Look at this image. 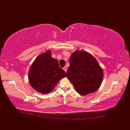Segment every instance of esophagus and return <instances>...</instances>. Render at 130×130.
I'll use <instances>...</instances> for the list:
<instances>
[{
	"label": "esophagus",
	"mask_w": 130,
	"mask_h": 130,
	"mask_svg": "<svg viewBox=\"0 0 130 130\" xmlns=\"http://www.w3.org/2000/svg\"><path fill=\"white\" fill-rule=\"evenodd\" d=\"M62 69H63V70L65 71V72H67V67H63Z\"/></svg>",
	"instance_id": "obj_1"
}]
</instances>
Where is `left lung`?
<instances>
[{"label": "left lung", "mask_w": 130, "mask_h": 130, "mask_svg": "<svg viewBox=\"0 0 130 130\" xmlns=\"http://www.w3.org/2000/svg\"><path fill=\"white\" fill-rule=\"evenodd\" d=\"M67 77L76 92L85 95L98 89L103 80V73L98 61L92 55L77 50L70 57Z\"/></svg>", "instance_id": "8db88e82"}]
</instances>
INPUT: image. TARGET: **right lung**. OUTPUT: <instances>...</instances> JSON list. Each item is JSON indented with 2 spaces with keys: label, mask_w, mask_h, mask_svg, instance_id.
<instances>
[{
  "label": "right lung",
  "mask_w": 130,
  "mask_h": 130,
  "mask_svg": "<svg viewBox=\"0 0 130 130\" xmlns=\"http://www.w3.org/2000/svg\"><path fill=\"white\" fill-rule=\"evenodd\" d=\"M67 73L59 67L57 60L51 57L50 51L39 55L31 65L28 73L29 82L41 93H50Z\"/></svg>",
  "instance_id": "1"
}]
</instances>
